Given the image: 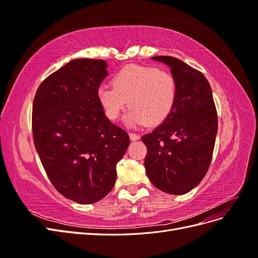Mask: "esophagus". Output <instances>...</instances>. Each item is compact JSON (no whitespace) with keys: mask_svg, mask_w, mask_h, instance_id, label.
<instances>
[{"mask_svg":"<svg viewBox=\"0 0 258 258\" xmlns=\"http://www.w3.org/2000/svg\"><path fill=\"white\" fill-rule=\"evenodd\" d=\"M129 137H130V140L131 141H137V140L140 139V137L137 135V134H132V132H130L129 134Z\"/></svg>","mask_w":258,"mask_h":258,"instance_id":"1","label":"esophagus"}]
</instances>
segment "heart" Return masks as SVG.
<instances>
[{
    "label": "heart",
    "mask_w": 258,
    "mask_h": 258,
    "mask_svg": "<svg viewBox=\"0 0 258 258\" xmlns=\"http://www.w3.org/2000/svg\"><path fill=\"white\" fill-rule=\"evenodd\" d=\"M99 103L108 119L116 120L127 105L130 126L146 122L156 126L173 111L177 99V83L169 71L153 67L127 66L112 79V87L100 86Z\"/></svg>",
    "instance_id": "b5f03b06"
}]
</instances>
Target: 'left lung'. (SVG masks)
Here are the masks:
<instances>
[{"mask_svg": "<svg viewBox=\"0 0 258 258\" xmlns=\"http://www.w3.org/2000/svg\"><path fill=\"white\" fill-rule=\"evenodd\" d=\"M171 68L177 99L168 118L142 137L144 166L155 187L184 195L207 174L217 132V112L208 80L198 70L169 56L153 57Z\"/></svg>", "mask_w": 258, "mask_h": 258, "instance_id": "left-lung-1", "label": "left lung"}]
</instances>
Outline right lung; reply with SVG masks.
Wrapping results in <instances>:
<instances>
[{
    "mask_svg": "<svg viewBox=\"0 0 258 258\" xmlns=\"http://www.w3.org/2000/svg\"><path fill=\"white\" fill-rule=\"evenodd\" d=\"M106 75L104 60L74 59L46 77L33 101V141L45 172L62 196L81 205L112 190L130 143L98 101Z\"/></svg>",
    "mask_w": 258,
    "mask_h": 258,
    "instance_id": "right-lung-1",
    "label": "right lung"
}]
</instances>
